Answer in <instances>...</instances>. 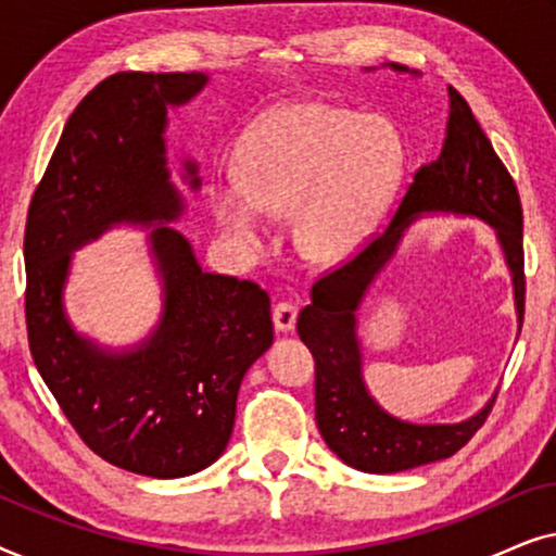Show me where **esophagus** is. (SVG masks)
Listing matches in <instances>:
<instances>
[{
  "label": "esophagus",
  "instance_id": "esophagus-1",
  "mask_svg": "<svg viewBox=\"0 0 556 556\" xmlns=\"http://www.w3.org/2000/svg\"><path fill=\"white\" fill-rule=\"evenodd\" d=\"M295 316H299V308H295L293 303H278V306L273 308V326H276L278 331H293Z\"/></svg>",
  "mask_w": 556,
  "mask_h": 556
}]
</instances>
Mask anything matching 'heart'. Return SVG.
Returning <instances> with one entry per match:
<instances>
[{
    "label": "heart",
    "instance_id": "heart-1",
    "mask_svg": "<svg viewBox=\"0 0 556 556\" xmlns=\"http://www.w3.org/2000/svg\"><path fill=\"white\" fill-rule=\"evenodd\" d=\"M405 174V141L382 116L329 103H283L250 126L238 181L212 189L217 223L261 250L265 215H291L293 245L308 263L337 265L359 253L382 223Z\"/></svg>",
    "mask_w": 556,
    "mask_h": 556
}]
</instances>
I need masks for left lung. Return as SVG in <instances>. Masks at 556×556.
Listing matches in <instances>:
<instances>
[{
  "label": "left lung",
  "instance_id": "left-lung-1",
  "mask_svg": "<svg viewBox=\"0 0 556 556\" xmlns=\"http://www.w3.org/2000/svg\"><path fill=\"white\" fill-rule=\"evenodd\" d=\"M392 71L409 73L392 65ZM417 75V73H415ZM443 151L415 174L397 215L354 261L311 288L299 316V337L316 359V425L326 445L364 473H400L451 458L481 428L496 394L460 422H407L387 413L364 382L359 311L369 286L397 253L407 227L422 215L476 217L496 235L511 273L516 321H523V217L511 174L458 90L447 86Z\"/></svg>",
  "mask_w": 556,
  "mask_h": 556
}]
</instances>
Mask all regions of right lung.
Here are the masks:
<instances>
[{
	"label": "right lung",
	"mask_w": 556,
	"mask_h": 556,
	"mask_svg": "<svg viewBox=\"0 0 556 556\" xmlns=\"http://www.w3.org/2000/svg\"><path fill=\"white\" fill-rule=\"evenodd\" d=\"M207 73H116L67 118L25 227L27 337L35 367L90 451L151 478L215 463L235 425L245 371L273 344L270 299L253 280L202 270L172 223L187 202L166 166L169 109L202 93ZM189 189L202 187L187 159ZM150 230L163 314L150 337L111 350L64 311L72 253L113 226Z\"/></svg>",
	"instance_id": "1"
}]
</instances>
